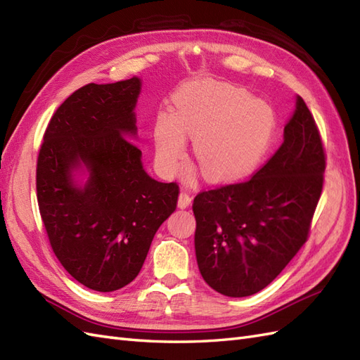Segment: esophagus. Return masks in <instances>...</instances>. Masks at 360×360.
Instances as JSON below:
<instances>
[{
  "instance_id": "obj_1",
  "label": "esophagus",
  "mask_w": 360,
  "mask_h": 360,
  "mask_svg": "<svg viewBox=\"0 0 360 360\" xmlns=\"http://www.w3.org/2000/svg\"><path fill=\"white\" fill-rule=\"evenodd\" d=\"M190 205H191V196L188 195L187 191H181L179 199H178V207H179L181 210H186V208H188Z\"/></svg>"
}]
</instances>
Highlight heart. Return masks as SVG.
Segmentation results:
<instances>
[{"label":"heart","mask_w":360,"mask_h":360,"mask_svg":"<svg viewBox=\"0 0 360 360\" xmlns=\"http://www.w3.org/2000/svg\"><path fill=\"white\" fill-rule=\"evenodd\" d=\"M174 109H161L153 120L155 164L170 174L186 153V135L195 138L202 176L231 182L259 167L275 131L274 109L248 91L211 82L174 96Z\"/></svg>","instance_id":"obj_1"}]
</instances>
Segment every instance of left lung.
<instances>
[{
    "mask_svg": "<svg viewBox=\"0 0 360 360\" xmlns=\"http://www.w3.org/2000/svg\"><path fill=\"white\" fill-rule=\"evenodd\" d=\"M326 155L307 105L297 96L284 143L254 176L193 200L202 278L231 298L271 284L307 240L322 191Z\"/></svg>",
    "mask_w": 360,
    "mask_h": 360,
    "instance_id": "left-lung-1",
    "label": "left lung"
}]
</instances>
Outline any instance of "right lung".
<instances>
[{"mask_svg": "<svg viewBox=\"0 0 360 360\" xmlns=\"http://www.w3.org/2000/svg\"><path fill=\"white\" fill-rule=\"evenodd\" d=\"M141 86L135 76L72 92L50 120L38 156L36 191L53 251L72 278L97 292L135 280L178 204L179 187L149 176L132 143Z\"/></svg>", "mask_w": 360, "mask_h": 360, "instance_id": "obj_1", "label": "right lung"}]
</instances>
